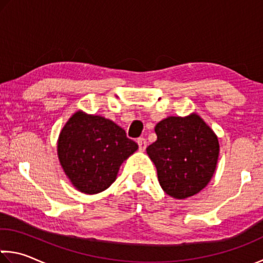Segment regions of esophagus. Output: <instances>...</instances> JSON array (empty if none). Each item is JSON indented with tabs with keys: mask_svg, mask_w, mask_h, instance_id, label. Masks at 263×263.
<instances>
[{
	"mask_svg": "<svg viewBox=\"0 0 263 263\" xmlns=\"http://www.w3.org/2000/svg\"><path fill=\"white\" fill-rule=\"evenodd\" d=\"M137 143H138V146L140 151H145V148H146V139L143 138V137H140V138L137 139Z\"/></svg>",
	"mask_w": 263,
	"mask_h": 263,
	"instance_id": "34e87169",
	"label": "esophagus"
}]
</instances>
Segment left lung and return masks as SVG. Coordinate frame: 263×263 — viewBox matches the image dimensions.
I'll list each match as a JSON object with an SVG mask.
<instances>
[{
    "label": "left lung",
    "instance_id": "left-lung-1",
    "mask_svg": "<svg viewBox=\"0 0 263 263\" xmlns=\"http://www.w3.org/2000/svg\"><path fill=\"white\" fill-rule=\"evenodd\" d=\"M157 140L146 148L166 194L185 199L205 189L213 177L219 141L198 115L168 117L156 125Z\"/></svg>",
    "mask_w": 263,
    "mask_h": 263
}]
</instances>
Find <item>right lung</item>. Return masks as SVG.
<instances>
[{"mask_svg": "<svg viewBox=\"0 0 263 263\" xmlns=\"http://www.w3.org/2000/svg\"><path fill=\"white\" fill-rule=\"evenodd\" d=\"M138 145L122 127L99 116L76 112L58 138L60 162L72 185L83 193L96 194L116 180L122 162Z\"/></svg>", "mask_w": 263, "mask_h": 263, "instance_id": "add662e5", "label": "right lung"}]
</instances>
